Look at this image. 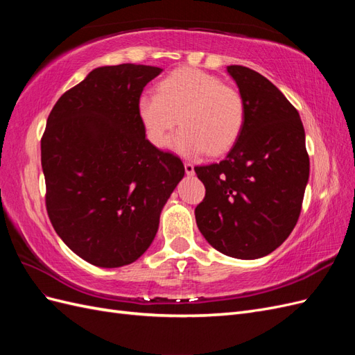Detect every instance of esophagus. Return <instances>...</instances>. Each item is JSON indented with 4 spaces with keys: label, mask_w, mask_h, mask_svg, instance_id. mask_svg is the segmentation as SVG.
Here are the masks:
<instances>
[{
    "label": "esophagus",
    "mask_w": 355,
    "mask_h": 355,
    "mask_svg": "<svg viewBox=\"0 0 355 355\" xmlns=\"http://www.w3.org/2000/svg\"><path fill=\"white\" fill-rule=\"evenodd\" d=\"M184 166H185V173L188 176H192V175L196 173V171H194V164H192V163H185Z\"/></svg>",
    "instance_id": "esophagus-1"
}]
</instances>
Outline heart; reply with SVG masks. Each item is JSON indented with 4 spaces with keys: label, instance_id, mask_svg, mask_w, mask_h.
Masks as SVG:
<instances>
[{
    "label": "heart",
    "instance_id": "1",
    "mask_svg": "<svg viewBox=\"0 0 355 355\" xmlns=\"http://www.w3.org/2000/svg\"><path fill=\"white\" fill-rule=\"evenodd\" d=\"M137 110L148 141L163 148L176 125L170 146L182 155H219L237 142L244 127L241 93L216 75L197 68H180L158 83L157 93L139 98Z\"/></svg>",
    "mask_w": 355,
    "mask_h": 355
}]
</instances>
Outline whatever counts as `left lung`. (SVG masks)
<instances>
[{"label":"left lung","instance_id":"1","mask_svg":"<svg viewBox=\"0 0 355 355\" xmlns=\"http://www.w3.org/2000/svg\"><path fill=\"white\" fill-rule=\"evenodd\" d=\"M241 93V135L220 163L196 167L206 197L196 209L202 237L237 259H259L293 231L309 178L305 130L295 106L263 75L227 68Z\"/></svg>","mask_w":355,"mask_h":355}]
</instances>
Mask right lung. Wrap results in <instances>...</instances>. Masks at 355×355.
Segmentation results:
<instances>
[{
	"mask_svg": "<svg viewBox=\"0 0 355 355\" xmlns=\"http://www.w3.org/2000/svg\"><path fill=\"white\" fill-rule=\"evenodd\" d=\"M163 72L123 63L93 69L53 106L41 139L53 228L81 259L101 268L137 261L185 167L146 139L137 102Z\"/></svg>",
	"mask_w": 355,
	"mask_h": 355,
	"instance_id": "right-lung-1",
	"label": "right lung"
}]
</instances>
